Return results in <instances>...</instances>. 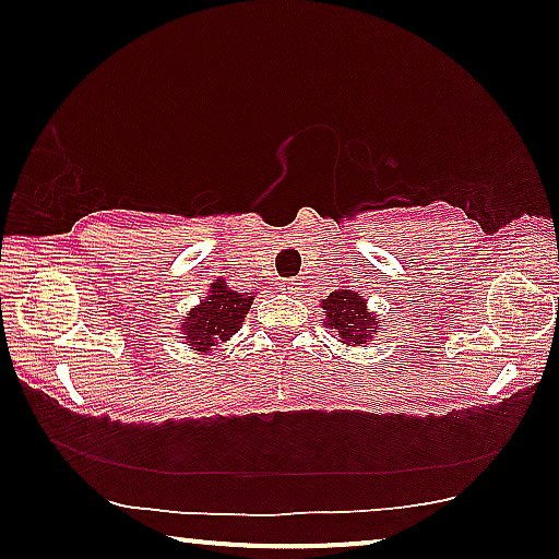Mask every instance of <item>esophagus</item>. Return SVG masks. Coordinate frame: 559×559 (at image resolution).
<instances>
[{
  "mask_svg": "<svg viewBox=\"0 0 559 559\" xmlns=\"http://www.w3.org/2000/svg\"><path fill=\"white\" fill-rule=\"evenodd\" d=\"M278 288L286 293V296H300L302 283H300V278H286V281H281Z\"/></svg>",
  "mask_w": 559,
  "mask_h": 559,
  "instance_id": "esophagus-1",
  "label": "esophagus"
}]
</instances>
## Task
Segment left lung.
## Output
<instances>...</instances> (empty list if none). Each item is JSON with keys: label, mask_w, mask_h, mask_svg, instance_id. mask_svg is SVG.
Listing matches in <instances>:
<instances>
[{"label": "left lung", "mask_w": 559, "mask_h": 559, "mask_svg": "<svg viewBox=\"0 0 559 559\" xmlns=\"http://www.w3.org/2000/svg\"><path fill=\"white\" fill-rule=\"evenodd\" d=\"M323 308V323L335 333L343 345L367 347L372 337L380 333V320L367 308L362 293L353 290L349 286H340L325 300H320Z\"/></svg>", "instance_id": "obj_1"}]
</instances>
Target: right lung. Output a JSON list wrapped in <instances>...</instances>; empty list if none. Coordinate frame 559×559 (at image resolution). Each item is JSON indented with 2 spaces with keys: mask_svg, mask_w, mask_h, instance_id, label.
<instances>
[{
  "mask_svg": "<svg viewBox=\"0 0 559 559\" xmlns=\"http://www.w3.org/2000/svg\"><path fill=\"white\" fill-rule=\"evenodd\" d=\"M253 298H257L253 293L234 290L222 278L210 283L206 296L194 308L187 310L182 325H179V333H182L189 349L206 355L210 349L239 333Z\"/></svg>",
  "mask_w": 559,
  "mask_h": 559,
  "instance_id": "add662e5",
  "label": "right lung"
}]
</instances>
